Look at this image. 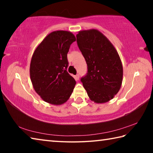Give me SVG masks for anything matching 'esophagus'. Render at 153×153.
<instances>
[{
  "label": "esophagus",
  "mask_w": 153,
  "mask_h": 153,
  "mask_svg": "<svg viewBox=\"0 0 153 153\" xmlns=\"http://www.w3.org/2000/svg\"><path fill=\"white\" fill-rule=\"evenodd\" d=\"M79 78V74H76V76H75V79H76V80H78Z\"/></svg>",
  "instance_id": "1"
}]
</instances>
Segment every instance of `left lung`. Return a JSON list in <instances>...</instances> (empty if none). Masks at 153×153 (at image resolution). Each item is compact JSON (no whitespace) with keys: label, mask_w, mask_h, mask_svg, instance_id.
I'll use <instances>...</instances> for the list:
<instances>
[{"label":"left lung","mask_w":153,"mask_h":153,"mask_svg":"<svg viewBox=\"0 0 153 153\" xmlns=\"http://www.w3.org/2000/svg\"><path fill=\"white\" fill-rule=\"evenodd\" d=\"M76 37L88 65L86 76L81 78L83 86L92 101H109L120 90L123 80V66L117 51L97 30L79 31Z\"/></svg>","instance_id":"left-lung-1"}]
</instances>
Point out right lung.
<instances>
[{
    "label": "right lung",
    "mask_w": 153,
    "mask_h": 153,
    "mask_svg": "<svg viewBox=\"0 0 153 153\" xmlns=\"http://www.w3.org/2000/svg\"><path fill=\"white\" fill-rule=\"evenodd\" d=\"M76 40L71 32L55 31L37 46L31 59L30 75L36 92L45 102L61 105L70 97L76 80L67 71V53Z\"/></svg>",
    "instance_id": "obj_1"
}]
</instances>
